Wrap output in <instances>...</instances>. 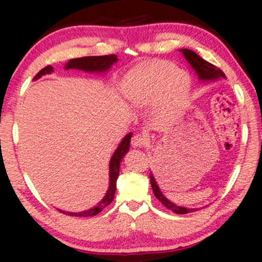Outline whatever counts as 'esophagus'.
Here are the masks:
<instances>
[{"mask_svg":"<svg viewBox=\"0 0 262 262\" xmlns=\"http://www.w3.org/2000/svg\"><path fill=\"white\" fill-rule=\"evenodd\" d=\"M146 141H148V139H146L144 135H135L131 139V145L134 146V148H143V146L146 144Z\"/></svg>","mask_w":262,"mask_h":262,"instance_id":"obj_1","label":"esophagus"}]
</instances>
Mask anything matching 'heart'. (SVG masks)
Listing matches in <instances>:
<instances>
[{
	"instance_id": "1",
	"label": "heart",
	"mask_w": 262,
	"mask_h": 262,
	"mask_svg": "<svg viewBox=\"0 0 262 262\" xmlns=\"http://www.w3.org/2000/svg\"><path fill=\"white\" fill-rule=\"evenodd\" d=\"M191 89V77L168 60H151L132 68L123 82V93L132 106L156 102L161 114L174 113L184 105Z\"/></svg>"
}]
</instances>
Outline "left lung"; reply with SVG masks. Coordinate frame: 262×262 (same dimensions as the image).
Here are the masks:
<instances>
[{
    "label": "left lung",
    "instance_id": "1",
    "mask_svg": "<svg viewBox=\"0 0 262 262\" xmlns=\"http://www.w3.org/2000/svg\"><path fill=\"white\" fill-rule=\"evenodd\" d=\"M179 51L182 53V56L185 57V59L187 60V62L189 63V66L192 67V69L194 70V73L196 74V76H198V78H199L200 83H210V82H217V81L225 78V75L223 71L217 69L216 67L207 62V60L203 59L202 57L196 55V53L194 51H192V50L180 49ZM149 177H150V184H151L154 194H155L156 198L159 199L168 210L173 211L174 213H178V214L194 212V211L198 210V209H193V207L180 206V205H178V204L170 202V200L163 194L162 191H161V188L159 187V184H157L156 179H155V177H154L152 171H150Z\"/></svg>",
    "mask_w": 262,
    "mask_h": 262
}]
</instances>
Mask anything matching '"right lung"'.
<instances>
[{"instance_id":"1","label":"right lung","mask_w":262,"mask_h":262,"mask_svg":"<svg viewBox=\"0 0 262 262\" xmlns=\"http://www.w3.org/2000/svg\"><path fill=\"white\" fill-rule=\"evenodd\" d=\"M118 62L117 55H108V56H91V57H81V58H73L69 59L64 66V69H75V70H82L84 73H92V74H106L108 73L114 64ZM53 73V67L48 66L44 69H41L39 73L35 75L33 80L37 81L44 75H50ZM132 134H127L125 137L121 139L119 145L117 146V149L114 150L112 157H111L110 164H108V178H110V184L108 188L103 195V198L100 202L94 205L91 209L80 211V212H70V211H63L60 209H57L59 212L68 216L73 217H92L98 214L99 212L105 209L106 206H108L111 203L113 202L114 194H116L117 189V179L119 177V170H120V163L121 160L124 159V156L126 155L130 148V142H131Z\"/></svg>"}]
</instances>
